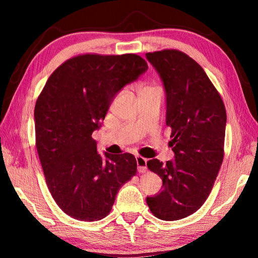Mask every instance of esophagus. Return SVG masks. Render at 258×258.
<instances>
[{"instance_id":"34e87169","label":"esophagus","mask_w":258,"mask_h":258,"mask_svg":"<svg viewBox=\"0 0 258 258\" xmlns=\"http://www.w3.org/2000/svg\"><path fill=\"white\" fill-rule=\"evenodd\" d=\"M135 158H136V164H138V171L140 173H145L147 171V167H146L147 160L146 158L142 157L140 155H138Z\"/></svg>"}]
</instances>
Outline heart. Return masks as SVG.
I'll use <instances>...</instances> for the list:
<instances>
[{"mask_svg":"<svg viewBox=\"0 0 258 258\" xmlns=\"http://www.w3.org/2000/svg\"><path fill=\"white\" fill-rule=\"evenodd\" d=\"M146 90H152V87H143V90H142V91H146Z\"/></svg>","mask_w":258,"mask_h":258,"instance_id":"heart-1","label":"heart"}]
</instances>
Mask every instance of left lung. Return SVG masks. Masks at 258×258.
<instances>
[{
	"instance_id": "obj_1",
	"label": "left lung",
	"mask_w": 258,
	"mask_h": 258,
	"mask_svg": "<svg viewBox=\"0 0 258 258\" xmlns=\"http://www.w3.org/2000/svg\"><path fill=\"white\" fill-rule=\"evenodd\" d=\"M146 58L165 91L174 152L166 164L147 162L163 186L146 203L160 220L177 221L195 213L211 193L224 157L226 111L204 70L185 53L164 50L146 53Z\"/></svg>"
}]
</instances>
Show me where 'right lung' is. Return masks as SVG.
Returning a JSON list of instances; mask_svg holds the SVG:
<instances>
[{
  "label": "right lung",
  "instance_id": "1",
  "mask_svg": "<svg viewBox=\"0 0 258 258\" xmlns=\"http://www.w3.org/2000/svg\"><path fill=\"white\" fill-rule=\"evenodd\" d=\"M147 69L136 54H85L54 71L37 98L35 141L46 185L59 208L75 220L108 215L118 189L136 173L134 155H101L92 133L101 127L115 96Z\"/></svg>",
  "mask_w": 258,
  "mask_h": 258
}]
</instances>
